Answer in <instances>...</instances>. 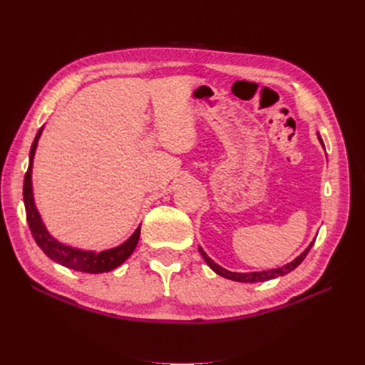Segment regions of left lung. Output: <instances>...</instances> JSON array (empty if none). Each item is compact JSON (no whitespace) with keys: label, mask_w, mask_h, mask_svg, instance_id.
Instances as JSON below:
<instances>
[{"label":"left lung","mask_w":365,"mask_h":365,"mask_svg":"<svg viewBox=\"0 0 365 365\" xmlns=\"http://www.w3.org/2000/svg\"><path fill=\"white\" fill-rule=\"evenodd\" d=\"M318 140H319V143H322V145H323V140H322V137H319V134H318ZM323 148H324V145H323ZM314 242H315V240H314ZM314 242H311V244H309V247L300 254V256H298L297 259H294L292 262L286 263L284 267H280V268H277V269L259 271V272H231V271H228V269H225V268H222V267H219L217 263H215L212 259H210V257L207 256L205 251H204L201 247H200V252H201V256L204 257V260H205V263L208 264V267L212 268L216 274L222 275V277L230 279V280H235V282H242V283H257V282H267V280L277 279V277H282V275H286V274H289L291 271H294V269L298 267V264H300V263L304 260V257L307 256L309 250L312 248Z\"/></svg>","instance_id":"obj_1"}]
</instances>
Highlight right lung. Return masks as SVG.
I'll return each mask as SVG.
<instances>
[{
  "mask_svg": "<svg viewBox=\"0 0 365 365\" xmlns=\"http://www.w3.org/2000/svg\"><path fill=\"white\" fill-rule=\"evenodd\" d=\"M41 132H42V128L36 134L35 141H33L31 149H30V161H29V169L24 176V190H23L27 222H29L33 239H35L38 247L46 252L51 260L62 264L65 268L81 271V272H90V274L113 271L114 268L120 267V264L123 263L132 252H134L140 239V227L134 231V235H132L125 244H121L111 250L101 251V252L63 245L59 240L50 236L46 225L42 222L39 212L36 210L35 200H33V187H31L33 157H35V150L38 146Z\"/></svg>",
  "mask_w": 365,
  "mask_h": 365,
  "instance_id": "right-lung-1",
  "label": "right lung"
}]
</instances>
